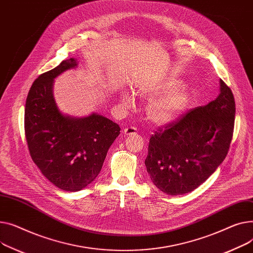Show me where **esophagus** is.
<instances>
[{
	"instance_id": "esophagus-1",
	"label": "esophagus",
	"mask_w": 253,
	"mask_h": 253,
	"mask_svg": "<svg viewBox=\"0 0 253 253\" xmlns=\"http://www.w3.org/2000/svg\"><path fill=\"white\" fill-rule=\"evenodd\" d=\"M124 133L126 136H132V135H136L137 133V129L132 126H127L124 129Z\"/></svg>"
}]
</instances>
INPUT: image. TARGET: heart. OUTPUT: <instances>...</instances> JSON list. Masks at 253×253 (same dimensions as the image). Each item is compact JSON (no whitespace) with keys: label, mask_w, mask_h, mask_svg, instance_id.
Masks as SVG:
<instances>
[{"label":"heart","mask_w":253,"mask_h":253,"mask_svg":"<svg viewBox=\"0 0 253 253\" xmlns=\"http://www.w3.org/2000/svg\"><path fill=\"white\" fill-rule=\"evenodd\" d=\"M139 95L151 102L147 109V117L156 126L167 125L176 120L187 110L191 101L189 93L184 88V84L171 78L143 88ZM121 104L124 108H131L133 100L126 92H123Z\"/></svg>","instance_id":"obj_1"}]
</instances>
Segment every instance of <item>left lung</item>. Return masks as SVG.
Returning a JSON list of instances; mask_svg holds the SVG:
<instances>
[{"mask_svg": "<svg viewBox=\"0 0 253 253\" xmlns=\"http://www.w3.org/2000/svg\"><path fill=\"white\" fill-rule=\"evenodd\" d=\"M220 93L151 136L145 159L153 184L169 195L195 190L226 158L233 138L235 100L219 81Z\"/></svg>", "mask_w": 253, "mask_h": 253, "instance_id": "obj_1", "label": "left lung"}]
</instances>
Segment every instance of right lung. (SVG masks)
Instances as JSON below:
<instances>
[{
  "instance_id": "right-lung-1",
  "label": "right lung",
  "mask_w": 253,
  "mask_h": 253,
  "mask_svg": "<svg viewBox=\"0 0 253 253\" xmlns=\"http://www.w3.org/2000/svg\"><path fill=\"white\" fill-rule=\"evenodd\" d=\"M77 65V59L70 58L41 74L28 92L24 110L29 154L52 184L69 192L80 191L96 179L121 130L120 126L102 115L77 118L58 109L53 96L54 79Z\"/></svg>"
}]
</instances>
